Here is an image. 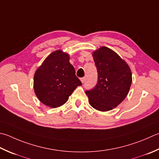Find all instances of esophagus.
Instances as JSON below:
<instances>
[{"mask_svg":"<svg viewBox=\"0 0 159 159\" xmlns=\"http://www.w3.org/2000/svg\"><path fill=\"white\" fill-rule=\"evenodd\" d=\"M85 77H83V78H81V79H80V80H81V82L83 83H84V82H85Z\"/></svg>","mask_w":159,"mask_h":159,"instance_id":"obj_1","label":"esophagus"}]
</instances>
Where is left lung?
I'll list each match as a JSON object with an SVG mask.
<instances>
[{
	"label": "left lung",
	"instance_id": "left-lung-1",
	"mask_svg": "<svg viewBox=\"0 0 159 159\" xmlns=\"http://www.w3.org/2000/svg\"><path fill=\"white\" fill-rule=\"evenodd\" d=\"M98 72L94 88L86 90L92 106L99 111L116 107L128 94L132 84V72L125 61L111 49L102 47L93 53Z\"/></svg>",
	"mask_w": 159,
	"mask_h": 159
}]
</instances>
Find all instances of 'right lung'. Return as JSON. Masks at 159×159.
Segmentation results:
<instances>
[{"instance_id": "add662e5", "label": "right lung", "mask_w": 159, "mask_h": 159, "mask_svg": "<svg viewBox=\"0 0 159 159\" xmlns=\"http://www.w3.org/2000/svg\"><path fill=\"white\" fill-rule=\"evenodd\" d=\"M82 83L70 63L69 55L61 50L49 55L38 68L34 79V88L40 101L56 108L65 104Z\"/></svg>"}]
</instances>
